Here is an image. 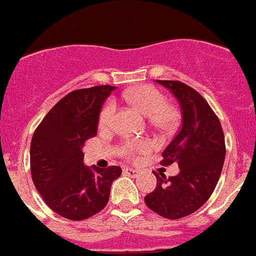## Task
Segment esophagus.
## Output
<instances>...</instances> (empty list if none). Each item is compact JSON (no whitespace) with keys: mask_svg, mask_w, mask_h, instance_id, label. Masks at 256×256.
Masks as SVG:
<instances>
[{"mask_svg":"<svg viewBox=\"0 0 256 256\" xmlns=\"http://www.w3.org/2000/svg\"><path fill=\"white\" fill-rule=\"evenodd\" d=\"M123 172L130 178H137L138 174H140V170H136V168H126L123 170Z\"/></svg>","mask_w":256,"mask_h":256,"instance_id":"34e87169","label":"esophagus"}]
</instances>
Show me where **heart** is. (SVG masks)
I'll list each match as a JSON object with an SVG mask.
<instances>
[{
  "label": "heart",
  "mask_w": 256,
  "mask_h": 256,
  "mask_svg": "<svg viewBox=\"0 0 256 256\" xmlns=\"http://www.w3.org/2000/svg\"><path fill=\"white\" fill-rule=\"evenodd\" d=\"M124 98L128 102L137 108L144 116H148L151 126L160 130H170L176 124L178 112L176 109L166 104L165 96L150 85L138 86V88L128 90L124 94ZM116 105L114 100H108L102 106L99 116V124L102 128H109L114 120ZM151 148V144L146 140H130L123 147L124 154H144Z\"/></svg>",
  "instance_id": "heart-1"
}]
</instances>
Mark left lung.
Here are the masks:
<instances>
[{
    "label": "left lung",
    "instance_id": "obj_1",
    "mask_svg": "<svg viewBox=\"0 0 256 256\" xmlns=\"http://www.w3.org/2000/svg\"><path fill=\"white\" fill-rule=\"evenodd\" d=\"M157 84L178 100L182 126L162 152V165L176 162L179 174L166 179L154 174L156 189L144 196L147 207L165 218L178 220L196 212L210 199L224 168L226 147L220 119L203 96L179 81Z\"/></svg>",
    "mask_w": 256,
    "mask_h": 256
}]
</instances>
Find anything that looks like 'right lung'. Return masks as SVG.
I'll use <instances>...</instances> for the list:
<instances>
[{"label": "right lung", "mask_w": 256, "mask_h": 256, "mask_svg": "<svg viewBox=\"0 0 256 256\" xmlns=\"http://www.w3.org/2000/svg\"><path fill=\"white\" fill-rule=\"evenodd\" d=\"M114 86L70 92L49 110L30 144V168L36 190L50 210L72 221L96 214L106 206L119 166L84 164V144L98 133L99 116Z\"/></svg>", "instance_id": "obj_1"}]
</instances>
